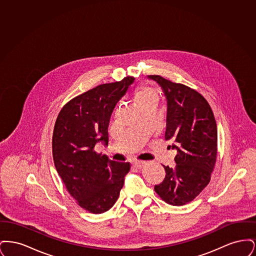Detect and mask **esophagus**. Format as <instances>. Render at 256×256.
<instances>
[{"label":"esophagus","instance_id":"obj_1","mask_svg":"<svg viewBox=\"0 0 256 256\" xmlns=\"http://www.w3.org/2000/svg\"><path fill=\"white\" fill-rule=\"evenodd\" d=\"M144 164L145 163L142 162V161H134L132 162V166H134V168H136V169H142Z\"/></svg>","mask_w":256,"mask_h":256}]
</instances>
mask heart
Wrapping results in <instances>:
<instances>
[{"label":"heart","mask_w":256,"mask_h":256,"mask_svg":"<svg viewBox=\"0 0 256 256\" xmlns=\"http://www.w3.org/2000/svg\"><path fill=\"white\" fill-rule=\"evenodd\" d=\"M134 98L140 108L152 102L158 100L156 92L152 88L146 86H141L137 88L134 94Z\"/></svg>","instance_id":"heart-1"}]
</instances>
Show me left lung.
Returning a JSON list of instances; mask_svg holds the SVG:
<instances>
[{
  "mask_svg": "<svg viewBox=\"0 0 256 256\" xmlns=\"http://www.w3.org/2000/svg\"><path fill=\"white\" fill-rule=\"evenodd\" d=\"M148 78L161 86L167 100L165 139L178 154L174 168L164 166L165 178L154 186L156 194L170 206L192 202L210 182L217 158V124L206 100L194 89L160 76Z\"/></svg>",
  "mask_w": 256,
  "mask_h": 256,
  "instance_id": "left-lung-1",
  "label": "left lung"
}]
</instances>
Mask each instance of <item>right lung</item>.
<instances>
[{
  "mask_svg": "<svg viewBox=\"0 0 256 256\" xmlns=\"http://www.w3.org/2000/svg\"><path fill=\"white\" fill-rule=\"evenodd\" d=\"M134 76L92 88L69 100L56 118L52 134L56 169L76 204L94 214L114 206L130 170L128 162L108 160L95 152L108 144L110 116L134 82Z\"/></svg>",
  "mask_w": 256,
  "mask_h": 256,
  "instance_id": "1",
  "label": "right lung"
}]
</instances>
